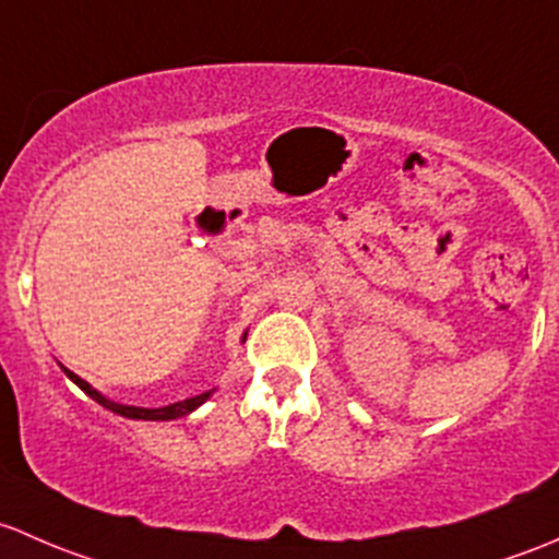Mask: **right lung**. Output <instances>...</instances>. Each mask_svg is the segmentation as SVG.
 I'll return each instance as SVG.
<instances>
[{"label": "right lung", "instance_id": "add662e5", "mask_svg": "<svg viewBox=\"0 0 559 559\" xmlns=\"http://www.w3.org/2000/svg\"><path fill=\"white\" fill-rule=\"evenodd\" d=\"M64 373L69 379H72L74 384H78L80 390H83V393H88L91 399L96 401V404H102L105 408H109V412H115V414H120V417H129V419H177V417H186L188 412H193L195 406H201L204 404L206 399H210V393H201V395H195V399H188V401H177V404H169V406H164V408H140V406H123V404H115V401H107L105 395H99L96 393L94 388H91L88 382H85V379H80L78 373H72L69 371V368H64Z\"/></svg>", "mask_w": 559, "mask_h": 559}]
</instances>
